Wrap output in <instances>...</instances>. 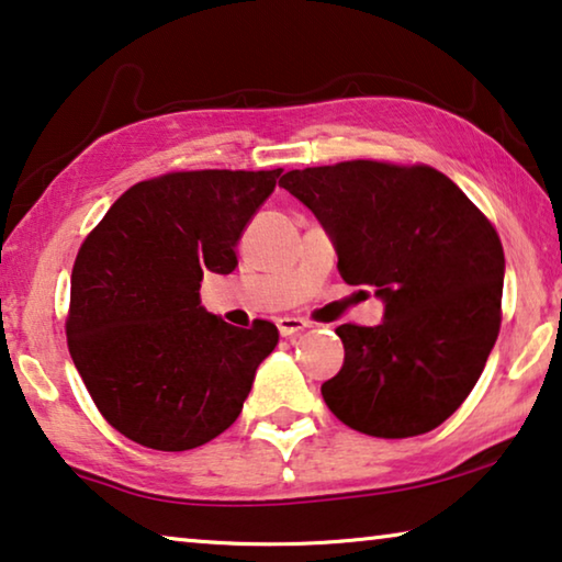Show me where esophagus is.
I'll return each mask as SVG.
<instances>
[{"label":"esophagus","mask_w":562,"mask_h":562,"mask_svg":"<svg viewBox=\"0 0 562 562\" xmlns=\"http://www.w3.org/2000/svg\"><path fill=\"white\" fill-rule=\"evenodd\" d=\"M305 328H310V323L305 321V317L284 315L278 321V330H280V335H284V338H288V335H295L300 330H305Z\"/></svg>","instance_id":"esophagus-1"}]
</instances>
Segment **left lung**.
Segmentation results:
<instances>
[{"instance_id": "left-lung-1", "label": "left lung", "mask_w": 562, "mask_h": 562, "mask_svg": "<svg viewBox=\"0 0 562 562\" xmlns=\"http://www.w3.org/2000/svg\"><path fill=\"white\" fill-rule=\"evenodd\" d=\"M330 232L340 278L386 303L375 328L338 325L346 361L323 383L350 429L406 439L437 429L480 381L502 323L505 252L492 222L424 164L340 161L280 179Z\"/></svg>"}]
</instances>
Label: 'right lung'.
Returning <instances> with one entry per match:
<instances>
[{"mask_svg": "<svg viewBox=\"0 0 562 562\" xmlns=\"http://www.w3.org/2000/svg\"><path fill=\"white\" fill-rule=\"evenodd\" d=\"M274 171H171L138 181L78 249L65 333L98 412L123 437L187 451L237 422L278 328H234L201 307L204 272L237 267V239Z\"/></svg>", "mask_w": 562, "mask_h": 562, "instance_id": "add662e5", "label": "right lung"}]
</instances>
